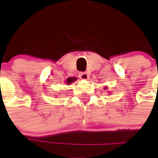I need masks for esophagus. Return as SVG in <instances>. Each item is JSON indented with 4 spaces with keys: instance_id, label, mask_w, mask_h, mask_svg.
I'll use <instances>...</instances> for the list:
<instances>
[{
    "instance_id": "esophagus-1",
    "label": "esophagus",
    "mask_w": 158,
    "mask_h": 158,
    "mask_svg": "<svg viewBox=\"0 0 158 158\" xmlns=\"http://www.w3.org/2000/svg\"><path fill=\"white\" fill-rule=\"evenodd\" d=\"M79 77L81 79H85V80L89 78V76H88V73H86V72H80L79 74Z\"/></svg>"
}]
</instances>
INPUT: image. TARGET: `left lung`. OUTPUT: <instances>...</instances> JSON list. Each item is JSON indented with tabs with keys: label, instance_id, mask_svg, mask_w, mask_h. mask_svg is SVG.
Masks as SVG:
<instances>
[{
	"label": "left lung",
	"instance_id": "obj_1",
	"mask_svg": "<svg viewBox=\"0 0 158 158\" xmlns=\"http://www.w3.org/2000/svg\"><path fill=\"white\" fill-rule=\"evenodd\" d=\"M105 89H106V88H105Z\"/></svg>",
	"mask_w": 158,
	"mask_h": 158
}]
</instances>
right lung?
<instances>
[{
	"label": "right lung",
	"instance_id": "obj_1",
	"mask_svg": "<svg viewBox=\"0 0 158 158\" xmlns=\"http://www.w3.org/2000/svg\"><path fill=\"white\" fill-rule=\"evenodd\" d=\"M75 80H76L75 78H68V79H66V83H67V84H70V83H73V82L75 81Z\"/></svg>",
	"mask_w": 158,
	"mask_h": 158
}]
</instances>
